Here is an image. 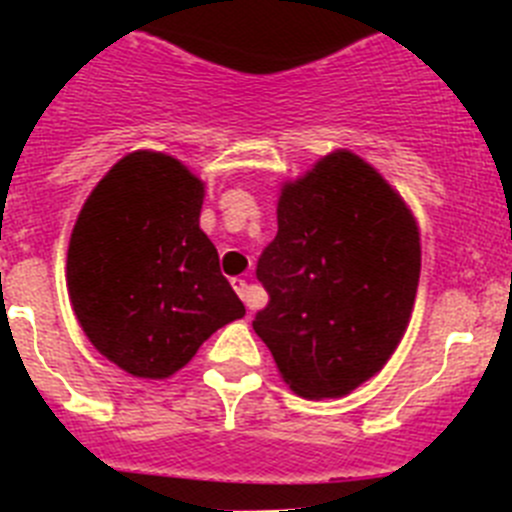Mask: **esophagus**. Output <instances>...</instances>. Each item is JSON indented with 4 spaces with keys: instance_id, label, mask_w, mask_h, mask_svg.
<instances>
[{
    "instance_id": "34e87169",
    "label": "esophagus",
    "mask_w": 512,
    "mask_h": 512,
    "mask_svg": "<svg viewBox=\"0 0 512 512\" xmlns=\"http://www.w3.org/2000/svg\"><path fill=\"white\" fill-rule=\"evenodd\" d=\"M233 289L238 292V297H241L243 302H248V297H251V287H248L246 279H233ZM248 307H251V302H248Z\"/></svg>"
}]
</instances>
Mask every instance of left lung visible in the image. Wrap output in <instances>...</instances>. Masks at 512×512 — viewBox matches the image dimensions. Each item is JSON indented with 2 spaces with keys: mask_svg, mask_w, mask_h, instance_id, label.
Here are the masks:
<instances>
[{
  "mask_svg": "<svg viewBox=\"0 0 512 512\" xmlns=\"http://www.w3.org/2000/svg\"><path fill=\"white\" fill-rule=\"evenodd\" d=\"M277 223L256 266L269 305L253 330L297 395L343 397L405 336L420 279L418 223L351 151L284 184Z\"/></svg>",
  "mask_w": 512,
  "mask_h": 512,
  "instance_id": "1",
  "label": "left lung"
}]
</instances>
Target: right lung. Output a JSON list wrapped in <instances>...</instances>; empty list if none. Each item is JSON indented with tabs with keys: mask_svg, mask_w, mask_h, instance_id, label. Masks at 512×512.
Segmentation results:
<instances>
[{
	"mask_svg": "<svg viewBox=\"0 0 512 512\" xmlns=\"http://www.w3.org/2000/svg\"><path fill=\"white\" fill-rule=\"evenodd\" d=\"M205 184L166 153L120 158L76 217L71 307L92 346L133 377L166 379L246 315L202 233Z\"/></svg>",
	"mask_w": 512,
	"mask_h": 512,
	"instance_id": "1",
	"label": "right lung"
}]
</instances>
